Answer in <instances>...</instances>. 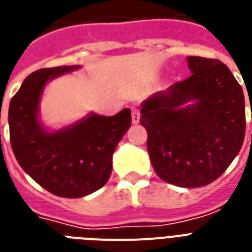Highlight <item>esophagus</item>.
Wrapping results in <instances>:
<instances>
[{"instance_id": "obj_1", "label": "esophagus", "mask_w": 252, "mask_h": 252, "mask_svg": "<svg viewBox=\"0 0 252 252\" xmlns=\"http://www.w3.org/2000/svg\"><path fill=\"white\" fill-rule=\"evenodd\" d=\"M139 120H140V113H139V110L136 108H132L131 109V121L132 124L136 125L139 124Z\"/></svg>"}]
</instances>
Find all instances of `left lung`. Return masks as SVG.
Wrapping results in <instances>:
<instances>
[{
    "label": "left lung",
    "mask_w": 252,
    "mask_h": 252,
    "mask_svg": "<svg viewBox=\"0 0 252 252\" xmlns=\"http://www.w3.org/2000/svg\"><path fill=\"white\" fill-rule=\"evenodd\" d=\"M191 75L143 101L140 124L155 172L178 187L212 183L238 155L246 131L245 96L219 60L187 57Z\"/></svg>",
    "instance_id": "8db88e82"
}]
</instances>
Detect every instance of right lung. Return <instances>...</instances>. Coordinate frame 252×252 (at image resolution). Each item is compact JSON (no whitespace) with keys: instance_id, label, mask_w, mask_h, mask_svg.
<instances>
[{"instance_id":"add662e5","label":"right lung","mask_w":252,"mask_h":252,"mask_svg":"<svg viewBox=\"0 0 252 252\" xmlns=\"http://www.w3.org/2000/svg\"><path fill=\"white\" fill-rule=\"evenodd\" d=\"M80 66H58L32 72L11 98L10 143L24 172L52 194L82 198L101 189L112 173L117 144L131 125V110L112 117L94 112L74 124L49 130L40 121L45 86Z\"/></svg>"}]
</instances>
